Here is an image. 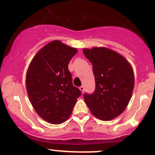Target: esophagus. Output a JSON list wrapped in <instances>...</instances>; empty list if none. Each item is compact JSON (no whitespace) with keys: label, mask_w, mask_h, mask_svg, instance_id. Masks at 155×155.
<instances>
[{"label":"esophagus","mask_w":155,"mask_h":155,"mask_svg":"<svg viewBox=\"0 0 155 155\" xmlns=\"http://www.w3.org/2000/svg\"><path fill=\"white\" fill-rule=\"evenodd\" d=\"M79 89L81 91V92L84 93V86H81V87H79Z\"/></svg>","instance_id":"esophagus-1"}]
</instances>
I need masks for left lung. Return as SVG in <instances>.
<instances>
[{
  "mask_svg": "<svg viewBox=\"0 0 155 155\" xmlns=\"http://www.w3.org/2000/svg\"><path fill=\"white\" fill-rule=\"evenodd\" d=\"M92 64L95 89L84 99L91 113L102 120L115 118L124 112L131 100L134 86L129 63L118 53L105 48L84 49Z\"/></svg>",
  "mask_w": 155,
  "mask_h": 155,
  "instance_id": "8db88e82",
  "label": "left lung"
}]
</instances>
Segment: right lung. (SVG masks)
<instances>
[{"mask_svg":"<svg viewBox=\"0 0 155 155\" xmlns=\"http://www.w3.org/2000/svg\"><path fill=\"white\" fill-rule=\"evenodd\" d=\"M76 53V48L53 41L37 53L28 68V96L37 114L50 124H62L69 118L81 94L73 85L68 68Z\"/></svg>","mask_w":155,"mask_h":155,"instance_id":"add662e5","label":"right lung"}]
</instances>
